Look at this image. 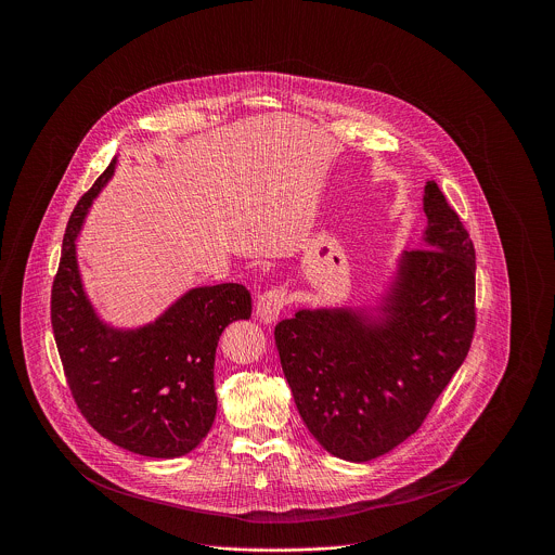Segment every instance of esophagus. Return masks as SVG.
<instances>
[{"mask_svg": "<svg viewBox=\"0 0 555 555\" xmlns=\"http://www.w3.org/2000/svg\"><path fill=\"white\" fill-rule=\"evenodd\" d=\"M285 302H287V294L283 287H272V289L259 294L257 296V319L263 325H272L279 319V313L285 307Z\"/></svg>", "mask_w": 555, "mask_h": 555, "instance_id": "34e87169", "label": "esophagus"}]
</instances>
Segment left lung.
<instances>
[{"mask_svg":"<svg viewBox=\"0 0 555 555\" xmlns=\"http://www.w3.org/2000/svg\"><path fill=\"white\" fill-rule=\"evenodd\" d=\"M424 212V248L402 253L379 305L298 309L274 330L296 409L338 459L364 463L415 435L469 351L474 246L435 182Z\"/></svg>","mask_w":555,"mask_h":555,"instance_id":"1","label":"left lung"}]
</instances>
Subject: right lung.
I'll return each mask as SVG.
<instances>
[{
  "mask_svg": "<svg viewBox=\"0 0 555 555\" xmlns=\"http://www.w3.org/2000/svg\"><path fill=\"white\" fill-rule=\"evenodd\" d=\"M114 169L116 157L67 221L52 283V332L88 424L129 452L176 459L195 450L215 422L217 343L230 323L250 319L253 298L240 283H219L189 289L144 327L103 323L83 289L74 242Z\"/></svg>",
  "mask_w": 555,
  "mask_h": 555,
  "instance_id": "1",
  "label": "right lung"
}]
</instances>
